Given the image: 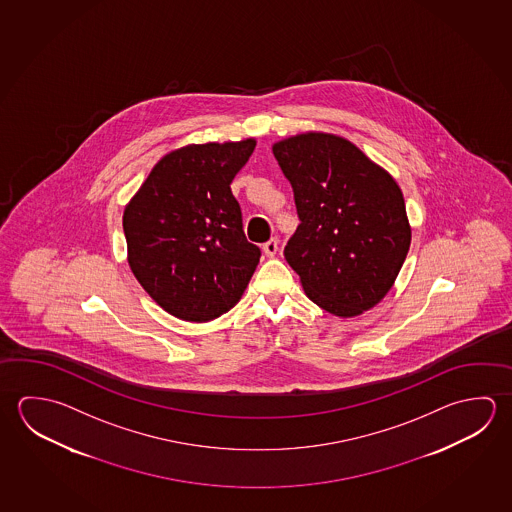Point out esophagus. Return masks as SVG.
Wrapping results in <instances>:
<instances>
[{"label": "esophagus", "instance_id": "esophagus-1", "mask_svg": "<svg viewBox=\"0 0 512 512\" xmlns=\"http://www.w3.org/2000/svg\"><path fill=\"white\" fill-rule=\"evenodd\" d=\"M262 250L264 253L268 255V257H275L278 252V239L277 237H273V239H269L268 243L262 244Z\"/></svg>", "mask_w": 512, "mask_h": 512}]
</instances>
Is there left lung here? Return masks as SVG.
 I'll use <instances>...</instances> for the list:
<instances>
[{"mask_svg":"<svg viewBox=\"0 0 512 512\" xmlns=\"http://www.w3.org/2000/svg\"><path fill=\"white\" fill-rule=\"evenodd\" d=\"M300 225L284 248L305 293L327 313L356 316L390 291L410 248L403 192L340 136L307 133L273 145Z\"/></svg>","mask_w":512,"mask_h":512,"instance_id":"8db88e82","label":"left lung"}]
</instances>
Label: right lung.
Instances as JSON below:
<instances>
[{"label":"right lung","mask_w":512,"mask_h":512,"mask_svg":"<svg viewBox=\"0 0 512 512\" xmlns=\"http://www.w3.org/2000/svg\"><path fill=\"white\" fill-rule=\"evenodd\" d=\"M253 149L255 140H243L172 151L126 207L129 266L176 318L210 322L230 311L259 264L230 189Z\"/></svg>","instance_id":"1"}]
</instances>
